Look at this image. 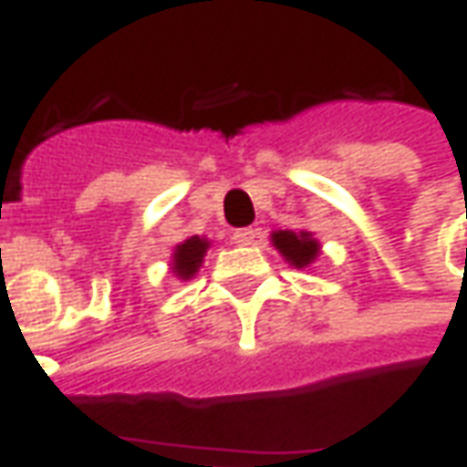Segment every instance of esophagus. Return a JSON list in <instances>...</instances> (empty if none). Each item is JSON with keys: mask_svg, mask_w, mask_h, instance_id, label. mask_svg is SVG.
<instances>
[{"mask_svg": "<svg viewBox=\"0 0 467 467\" xmlns=\"http://www.w3.org/2000/svg\"><path fill=\"white\" fill-rule=\"evenodd\" d=\"M231 239H234L236 246H249V244H254V239H257V228H236Z\"/></svg>", "mask_w": 467, "mask_h": 467, "instance_id": "obj_1", "label": "esophagus"}]
</instances>
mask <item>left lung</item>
<instances>
[{"mask_svg": "<svg viewBox=\"0 0 467 467\" xmlns=\"http://www.w3.org/2000/svg\"><path fill=\"white\" fill-rule=\"evenodd\" d=\"M270 242L280 252V257L288 262L291 267H312L317 257L322 254V246L314 239L312 231H273Z\"/></svg>", "mask_w": 467, "mask_h": 467, "instance_id": "left-lung-1", "label": "left lung"}]
</instances>
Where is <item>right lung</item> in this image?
<instances>
[{
  "label": "right lung",
  "mask_w": 467,
  "mask_h": 467,
  "mask_svg": "<svg viewBox=\"0 0 467 467\" xmlns=\"http://www.w3.org/2000/svg\"><path fill=\"white\" fill-rule=\"evenodd\" d=\"M207 249H210V242H207L205 236H189L182 244H176L173 254H171V273L182 283L192 280L200 273Z\"/></svg>",
  "instance_id": "1"
}]
</instances>
